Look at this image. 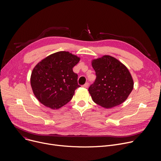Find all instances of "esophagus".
Returning a JSON list of instances; mask_svg holds the SVG:
<instances>
[{
  "mask_svg": "<svg viewBox=\"0 0 161 161\" xmlns=\"http://www.w3.org/2000/svg\"><path fill=\"white\" fill-rule=\"evenodd\" d=\"M88 86H89V83H86L84 84V85L83 86V87H85V88L88 87Z\"/></svg>",
  "mask_w": 161,
  "mask_h": 161,
  "instance_id": "esophagus-1",
  "label": "esophagus"
}]
</instances>
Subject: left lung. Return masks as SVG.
Masks as SVG:
<instances>
[{"label":"left lung","mask_w":161,"mask_h":161,"mask_svg":"<svg viewBox=\"0 0 161 161\" xmlns=\"http://www.w3.org/2000/svg\"><path fill=\"white\" fill-rule=\"evenodd\" d=\"M91 64L97 75L94 83L89 88L92 100L106 108L124 103L134 87L127 68L110 55L94 59Z\"/></svg>","instance_id":"left-lung-1"}]
</instances>
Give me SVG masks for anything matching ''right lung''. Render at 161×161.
I'll use <instances>...</instances> for the list:
<instances>
[{
    "mask_svg": "<svg viewBox=\"0 0 161 161\" xmlns=\"http://www.w3.org/2000/svg\"><path fill=\"white\" fill-rule=\"evenodd\" d=\"M80 60V57L69 52H58L35 66L31 73V85L40 103L57 109L70 101L75 90L80 87L78 74L72 70Z\"/></svg>",
    "mask_w": 161,
    "mask_h": 161,
    "instance_id": "1",
    "label": "right lung"
}]
</instances>
